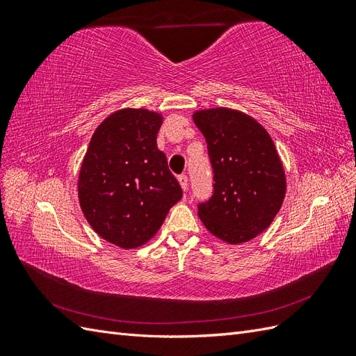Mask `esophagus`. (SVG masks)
Returning a JSON list of instances; mask_svg holds the SVG:
<instances>
[{"label": "esophagus", "mask_w": 356, "mask_h": 356, "mask_svg": "<svg viewBox=\"0 0 356 356\" xmlns=\"http://www.w3.org/2000/svg\"><path fill=\"white\" fill-rule=\"evenodd\" d=\"M178 182H179L181 188L186 191L187 187H188V178H187V175H179V177H178Z\"/></svg>", "instance_id": "esophagus-1"}]
</instances>
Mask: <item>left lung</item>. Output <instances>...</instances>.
<instances>
[{
	"label": "left lung",
	"mask_w": 356,
	"mask_h": 356,
	"mask_svg": "<svg viewBox=\"0 0 356 356\" xmlns=\"http://www.w3.org/2000/svg\"><path fill=\"white\" fill-rule=\"evenodd\" d=\"M193 122L208 144L213 195L199 204V218L215 238L239 245L263 233L281 209L286 177L270 135L239 110L207 108Z\"/></svg>",
	"instance_id": "left-lung-1"
}]
</instances>
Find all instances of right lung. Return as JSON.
Wrapping results in <instances>:
<instances>
[{
	"mask_svg": "<svg viewBox=\"0 0 356 356\" xmlns=\"http://www.w3.org/2000/svg\"><path fill=\"white\" fill-rule=\"evenodd\" d=\"M163 114L122 108L96 127L79 174V202L102 239L123 250L159 232L182 190L157 148Z\"/></svg>",
	"mask_w": 356,
	"mask_h": 356,
	"instance_id": "right-lung-1",
	"label": "right lung"
}]
</instances>
